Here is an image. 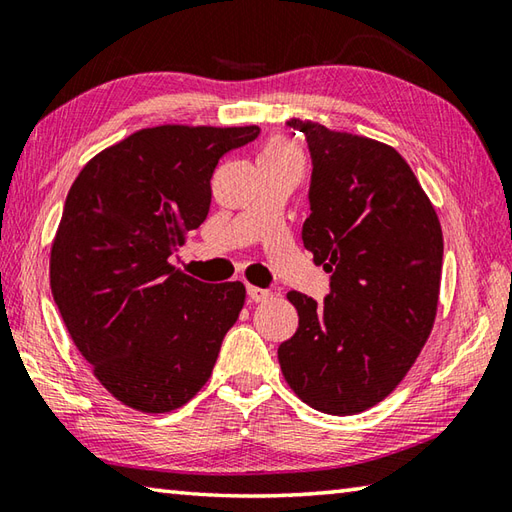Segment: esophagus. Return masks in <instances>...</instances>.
<instances>
[{
	"label": "esophagus",
	"mask_w": 512,
	"mask_h": 512,
	"mask_svg": "<svg viewBox=\"0 0 512 512\" xmlns=\"http://www.w3.org/2000/svg\"><path fill=\"white\" fill-rule=\"evenodd\" d=\"M246 293H248V299L250 302H266V299L270 297V290H264V288H257V286H246Z\"/></svg>",
	"instance_id": "34e87169"
}]
</instances>
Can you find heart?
Masks as SVG:
<instances>
[{
	"label": "heart",
	"mask_w": 512,
	"mask_h": 512,
	"mask_svg": "<svg viewBox=\"0 0 512 512\" xmlns=\"http://www.w3.org/2000/svg\"><path fill=\"white\" fill-rule=\"evenodd\" d=\"M259 162H299V157L295 146L284 135H273L262 146Z\"/></svg>",
	"instance_id": "1"
}]
</instances>
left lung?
<instances>
[{"label":"left lung","mask_w":512,"mask_h":512,"mask_svg":"<svg viewBox=\"0 0 512 512\" xmlns=\"http://www.w3.org/2000/svg\"><path fill=\"white\" fill-rule=\"evenodd\" d=\"M306 135L310 215L304 246L330 275L324 304L290 290L295 335L284 379L310 408L355 415L402 382L433 330L444 237L406 159L375 139L290 119Z\"/></svg>","instance_id":"obj_1"}]
</instances>
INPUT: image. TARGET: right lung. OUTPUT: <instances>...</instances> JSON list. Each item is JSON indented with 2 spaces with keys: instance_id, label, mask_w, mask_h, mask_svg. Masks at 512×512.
<instances>
[{
  "instance_id": "1",
  "label": "right lung",
  "mask_w": 512,
  "mask_h": 512,
  "mask_svg": "<svg viewBox=\"0 0 512 512\" xmlns=\"http://www.w3.org/2000/svg\"><path fill=\"white\" fill-rule=\"evenodd\" d=\"M259 126L142 128L95 155L68 190L50 290L68 335L110 395L170 413L208 382L246 302L168 262L210 208V177Z\"/></svg>"
}]
</instances>
